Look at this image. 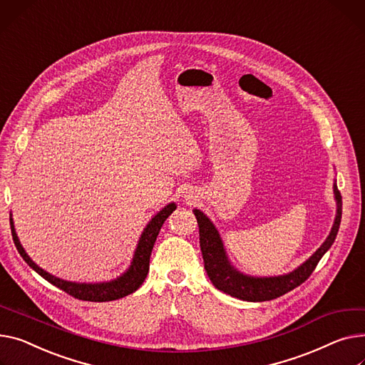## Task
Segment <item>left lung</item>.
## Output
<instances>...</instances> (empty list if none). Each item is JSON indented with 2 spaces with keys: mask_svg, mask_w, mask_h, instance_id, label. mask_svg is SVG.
Here are the masks:
<instances>
[{
  "mask_svg": "<svg viewBox=\"0 0 365 365\" xmlns=\"http://www.w3.org/2000/svg\"><path fill=\"white\" fill-rule=\"evenodd\" d=\"M334 198L337 202V214L331 232L324 240V244L315 251V254L309 257V259H307L301 267H298L295 272L277 277H251L236 272L227 261L222 239L218 236V232L215 230L212 223L208 220V217L200 210H193V214L197 217L200 227V245L204 258V267L212 284L218 290H223L225 294L230 297L250 302L276 299L302 284L312 274L322 257L333 245L339 226H341L342 197L336 185Z\"/></svg>",
  "mask_w": 365,
  "mask_h": 365,
  "instance_id": "1",
  "label": "left lung"
}]
</instances>
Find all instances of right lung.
<instances>
[{
  "label": "right lung",
  "mask_w": 365,
  "mask_h": 365,
  "mask_svg": "<svg viewBox=\"0 0 365 365\" xmlns=\"http://www.w3.org/2000/svg\"><path fill=\"white\" fill-rule=\"evenodd\" d=\"M175 210H176V205L173 202L168 204L153 218L150 225L145 227V230H143V233L139 239L138 248L135 251L133 261L129 267V270L123 276H120L115 280H111V282H107V283H95V284L66 282V280H61V279H58V277H56L50 273H46L45 270H42L41 267H38L29 258V255L24 252L23 247L20 245L11 218H10V226H11V235H13L14 245H16L19 254L21 255V258L24 261L29 264L31 269H34L46 282H50L51 284L57 286L58 289L64 290L66 294H68L70 297L76 298V299L91 301V302H107V301L120 299V298L133 294L135 290L143 283V280H145V277H147L148 270H150V257H151L154 244L157 240V236L161 230V226L167 220V217L172 214Z\"/></svg>",
  "instance_id": "right-lung-1"
}]
</instances>
